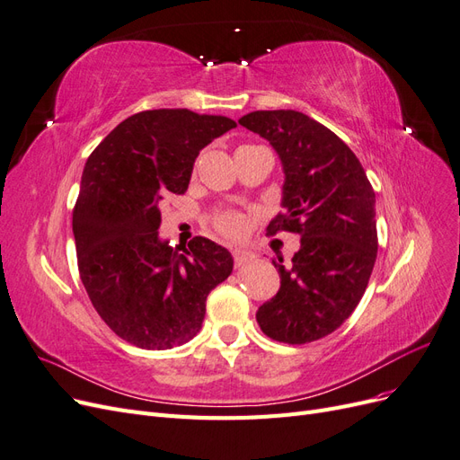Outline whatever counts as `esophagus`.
<instances>
[{"label":"esophagus","instance_id":"obj_1","mask_svg":"<svg viewBox=\"0 0 460 460\" xmlns=\"http://www.w3.org/2000/svg\"><path fill=\"white\" fill-rule=\"evenodd\" d=\"M232 257H234L235 267H243V264H249L255 261V255L252 252H245V249H234Z\"/></svg>","mask_w":460,"mask_h":460}]
</instances>
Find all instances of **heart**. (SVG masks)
<instances>
[{"instance_id":"heart-1","label":"heart","mask_w":460,"mask_h":460,"mask_svg":"<svg viewBox=\"0 0 460 460\" xmlns=\"http://www.w3.org/2000/svg\"><path fill=\"white\" fill-rule=\"evenodd\" d=\"M243 147H249V146H240L238 149H243ZM211 220L218 232L230 235V238H238V235L245 232V226H247L245 215L240 211H234V208H222V211H217Z\"/></svg>"}]
</instances>
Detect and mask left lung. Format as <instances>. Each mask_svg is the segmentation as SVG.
Segmentation results:
<instances>
[{
    "label": "left lung",
    "mask_w": 460,
    "mask_h": 460,
    "mask_svg": "<svg viewBox=\"0 0 460 460\" xmlns=\"http://www.w3.org/2000/svg\"><path fill=\"white\" fill-rule=\"evenodd\" d=\"M240 124L269 140L284 166V213L267 235H301L289 267L272 261L280 289L257 323L276 341H316L351 316L368 286L378 253L374 190L347 144L299 111H253Z\"/></svg>",
    "instance_id": "left-lung-1"
}]
</instances>
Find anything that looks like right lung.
<instances>
[{
    "instance_id": "add662e5",
    "label": "right lung",
    "mask_w": 460,
    "mask_h": 460,
    "mask_svg": "<svg viewBox=\"0 0 460 460\" xmlns=\"http://www.w3.org/2000/svg\"><path fill=\"white\" fill-rule=\"evenodd\" d=\"M232 128L228 117L142 111L86 161L73 211L80 280L103 323L142 349L196 336L208 291L232 272L222 245L196 235L180 253L157 232L161 201L188 190L199 151Z\"/></svg>"
}]
</instances>
